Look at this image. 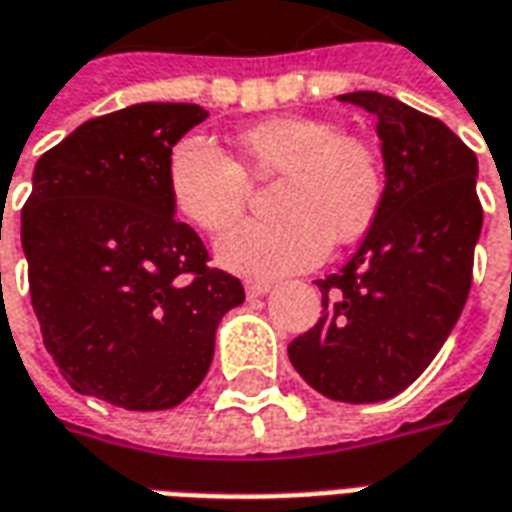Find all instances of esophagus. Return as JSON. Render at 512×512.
Here are the masks:
<instances>
[{"mask_svg":"<svg viewBox=\"0 0 512 512\" xmlns=\"http://www.w3.org/2000/svg\"><path fill=\"white\" fill-rule=\"evenodd\" d=\"M246 296H266L268 290H271V282H266V279H246Z\"/></svg>","mask_w":512,"mask_h":512,"instance_id":"1","label":"esophagus"}]
</instances>
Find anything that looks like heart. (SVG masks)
Returning <instances> with one entry per match:
<instances>
[{"label": "heart", "instance_id": "heart-1", "mask_svg": "<svg viewBox=\"0 0 512 512\" xmlns=\"http://www.w3.org/2000/svg\"><path fill=\"white\" fill-rule=\"evenodd\" d=\"M244 167L208 136H183L169 150L167 189L175 211L205 233L244 213L249 176L277 178L271 219L235 224L216 257L244 277H285L321 263L329 244H351L376 222L386 178L378 150L323 117L288 115L238 134Z\"/></svg>", "mask_w": 512, "mask_h": 512}]
</instances>
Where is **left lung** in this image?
I'll list each match as a JSON object with an SVG mask.
<instances>
[{
	"mask_svg": "<svg viewBox=\"0 0 512 512\" xmlns=\"http://www.w3.org/2000/svg\"><path fill=\"white\" fill-rule=\"evenodd\" d=\"M378 120L386 191L337 274L318 279L321 318L288 345L299 376L343 403L414 384L461 318L483 227L477 156L441 120L389 95H340Z\"/></svg>",
	"mask_w": 512,
	"mask_h": 512,
	"instance_id": "left-lung-1",
	"label": "left lung"
}]
</instances>
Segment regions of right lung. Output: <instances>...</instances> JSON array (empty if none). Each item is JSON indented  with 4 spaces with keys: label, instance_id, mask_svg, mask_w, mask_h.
I'll list each match as a JSON object with an SVG mask.
<instances>
[{
    "label": "right lung",
    "instance_id": "right-lung-1",
    "mask_svg": "<svg viewBox=\"0 0 512 512\" xmlns=\"http://www.w3.org/2000/svg\"><path fill=\"white\" fill-rule=\"evenodd\" d=\"M205 117L197 104H134L35 164L21 211L29 296L46 351L82 395L178 406L211 367L222 315L244 301L169 200V150Z\"/></svg>",
    "mask_w": 512,
    "mask_h": 512
}]
</instances>
